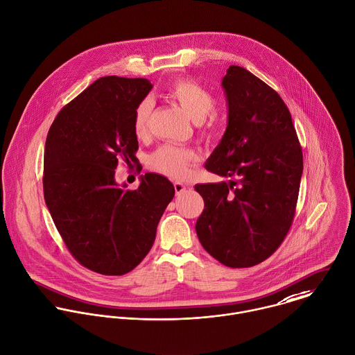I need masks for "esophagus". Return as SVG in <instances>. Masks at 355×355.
Returning <instances> with one entry per match:
<instances>
[{
  "instance_id": "obj_1",
  "label": "esophagus",
  "mask_w": 355,
  "mask_h": 355,
  "mask_svg": "<svg viewBox=\"0 0 355 355\" xmlns=\"http://www.w3.org/2000/svg\"><path fill=\"white\" fill-rule=\"evenodd\" d=\"M173 186H175V191H176V196H180V194H183V193H184V190H186V186H184L183 183H179V182H176Z\"/></svg>"
}]
</instances>
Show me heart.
<instances>
[{"label":"heart","instance_id":"obj_1","mask_svg":"<svg viewBox=\"0 0 355 355\" xmlns=\"http://www.w3.org/2000/svg\"><path fill=\"white\" fill-rule=\"evenodd\" d=\"M168 95L175 99L187 116L194 122H202L215 109V95L204 85L194 80L180 78L173 81L168 87ZM153 103L150 99L139 102L133 112V130L137 136H143L148 128ZM216 125L212 123L211 130ZM196 159V154L183 147L173 144H164L157 148L150 157V165L154 171L166 175L172 179H183L187 176L191 162Z\"/></svg>","mask_w":355,"mask_h":355}]
</instances>
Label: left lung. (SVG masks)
<instances>
[{
	"label": "left lung",
	"mask_w": 355,
	"mask_h": 355,
	"mask_svg": "<svg viewBox=\"0 0 355 355\" xmlns=\"http://www.w3.org/2000/svg\"><path fill=\"white\" fill-rule=\"evenodd\" d=\"M229 121L205 168L229 183L196 184L204 211L196 232L222 264L252 267L270 257L293 222L303 153L281 96L243 67L223 77Z\"/></svg>",
	"instance_id": "8db88e82"
}]
</instances>
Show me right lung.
I'll list each match as a JSON object with an SVG mask.
<instances>
[{
    "label": "right lung",
    "instance_id": "right-lung-1",
    "mask_svg": "<svg viewBox=\"0 0 355 355\" xmlns=\"http://www.w3.org/2000/svg\"><path fill=\"white\" fill-rule=\"evenodd\" d=\"M151 88L146 78L102 77L59 112L46 136L45 204L74 259L103 275L126 274L144 259L175 196L157 173L140 176L137 190L114 179L119 161H137L133 112Z\"/></svg>",
    "mask_w": 355,
    "mask_h": 355
}]
</instances>
